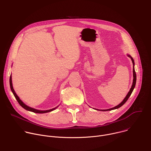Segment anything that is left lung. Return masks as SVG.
Segmentation results:
<instances>
[{"label":"left lung","mask_w":151,"mask_h":151,"mask_svg":"<svg viewBox=\"0 0 151 151\" xmlns=\"http://www.w3.org/2000/svg\"><path fill=\"white\" fill-rule=\"evenodd\" d=\"M128 56L131 58L132 61V63H133V84H132V87H131V88H130V91L129 92L128 94L127 95V96H126V98L124 99V100L123 101V102H122L119 105H118L117 106H115V107H114V108H110V109H105V110H101V111H111V110H112V109H117V108H119V107H121L122 106H123V105L126 102V101L128 100V99L129 98V97L130 96V95H131V94H132V92H133V89H134V87H135L136 82V72H135V70H134V60H133V58H132L130 55H128ZM97 110H98V109H97Z\"/></svg>","instance_id":"obj_1"}]
</instances>
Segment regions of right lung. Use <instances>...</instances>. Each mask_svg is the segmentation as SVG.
I'll list each match as a JSON object with an SVG mask.
<instances>
[{"instance_id":"right-lung-1","label":"right lung","mask_w":151,"mask_h":151,"mask_svg":"<svg viewBox=\"0 0 151 151\" xmlns=\"http://www.w3.org/2000/svg\"><path fill=\"white\" fill-rule=\"evenodd\" d=\"M9 83H10V87H11V89L12 90V92L15 96V98H16V99L17 100L18 102L19 103V104L23 108H24L25 109L27 110V111H32V112H35V113H40V114H43V113H46V112H50V111H52L53 110L55 109L57 107L55 108H53V109H49V110H46V111H40V110H37V109H34V108H32L31 107L29 106H28L27 105H26L25 104H24L21 99H19V97L17 96V95L16 94V93L15 92L13 88V86H12V77H11V75L10 76V79H9Z\"/></svg>"}]
</instances>
